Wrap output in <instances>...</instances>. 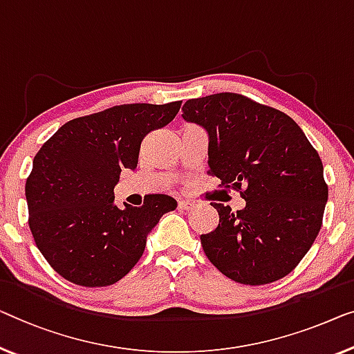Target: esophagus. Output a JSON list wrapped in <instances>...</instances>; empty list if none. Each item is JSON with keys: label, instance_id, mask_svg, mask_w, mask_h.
<instances>
[{"label": "esophagus", "instance_id": "34e87169", "mask_svg": "<svg viewBox=\"0 0 354 354\" xmlns=\"http://www.w3.org/2000/svg\"><path fill=\"white\" fill-rule=\"evenodd\" d=\"M178 208L183 211H192L195 208V205L192 202H187V200H179Z\"/></svg>", "mask_w": 354, "mask_h": 354}]
</instances>
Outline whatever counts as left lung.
Wrapping results in <instances>:
<instances>
[{"label":"left lung","instance_id":"obj_1","mask_svg":"<svg viewBox=\"0 0 354 354\" xmlns=\"http://www.w3.org/2000/svg\"><path fill=\"white\" fill-rule=\"evenodd\" d=\"M183 111L184 119L209 133L208 175L246 200L236 213L211 203L219 224L200 235L205 254L241 284L286 277L323 224L328 184L318 152L288 114L241 93L187 100Z\"/></svg>","mask_w":354,"mask_h":354}]
</instances>
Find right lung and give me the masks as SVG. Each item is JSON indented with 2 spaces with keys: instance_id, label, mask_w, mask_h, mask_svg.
I'll list each match as a JSON object with an SVG mask.
<instances>
[{
  "instance_id": "1",
  "label": "right lung",
  "mask_w": 354,
  "mask_h": 354,
  "mask_svg": "<svg viewBox=\"0 0 354 354\" xmlns=\"http://www.w3.org/2000/svg\"><path fill=\"white\" fill-rule=\"evenodd\" d=\"M183 102L119 104L62 125L33 159L26 178L28 225L49 266L68 281L103 288L143 256L146 236L167 211L168 195L141 207L114 205L122 168H136L141 141L170 124Z\"/></svg>"
}]
</instances>
